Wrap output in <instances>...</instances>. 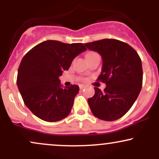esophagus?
<instances>
[{
  "label": "esophagus",
  "instance_id": "obj_1",
  "mask_svg": "<svg viewBox=\"0 0 159 159\" xmlns=\"http://www.w3.org/2000/svg\"><path fill=\"white\" fill-rule=\"evenodd\" d=\"M85 87H86L85 85H83V84H80L79 85V88L81 89V90H82V89H84V88H85Z\"/></svg>",
  "mask_w": 159,
  "mask_h": 159
}]
</instances>
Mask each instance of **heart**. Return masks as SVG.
Listing matches in <instances>:
<instances>
[{
    "instance_id": "heart-1",
    "label": "heart",
    "mask_w": 159,
    "mask_h": 159,
    "mask_svg": "<svg viewBox=\"0 0 159 159\" xmlns=\"http://www.w3.org/2000/svg\"><path fill=\"white\" fill-rule=\"evenodd\" d=\"M94 54H96V53H95V52H89L88 54H87V56H90V55H94Z\"/></svg>"
}]
</instances>
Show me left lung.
<instances>
[{
  "mask_svg": "<svg viewBox=\"0 0 159 159\" xmlns=\"http://www.w3.org/2000/svg\"><path fill=\"white\" fill-rule=\"evenodd\" d=\"M85 46L101 54L102 69L97 81L106 84L104 91L94 87V96L87 100L90 110L100 120L120 119L132 107L141 90L140 57L132 46L117 39L98 40L85 43Z\"/></svg>",
  "mask_w": 159,
  "mask_h": 159,
  "instance_id": "left-lung-1",
  "label": "left lung"
}]
</instances>
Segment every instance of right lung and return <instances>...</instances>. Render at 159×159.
<instances>
[{
    "mask_svg": "<svg viewBox=\"0 0 159 159\" xmlns=\"http://www.w3.org/2000/svg\"><path fill=\"white\" fill-rule=\"evenodd\" d=\"M86 50L82 43L47 40L24 56L18 69L17 86L25 105L39 119L57 122L71 112L79 87L62 88L59 77Z\"/></svg>",
    "mask_w": 159,
    "mask_h": 159,
    "instance_id": "obj_1",
    "label": "right lung"
}]
</instances>
